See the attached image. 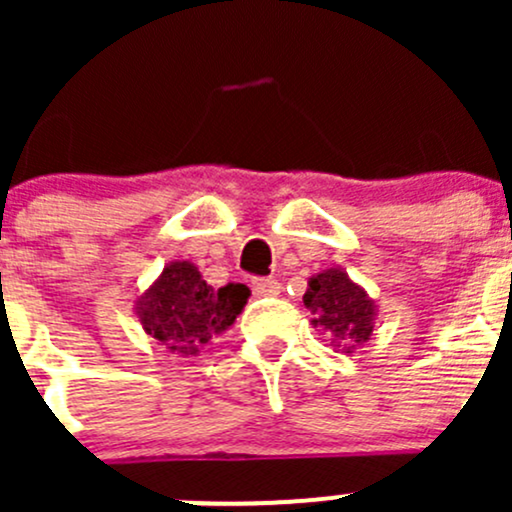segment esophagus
I'll list each match as a JSON object with an SVG mask.
<instances>
[{"instance_id":"obj_1","label":"esophagus","mask_w":512,"mask_h":512,"mask_svg":"<svg viewBox=\"0 0 512 512\" xmlns=\"http://www.w3.org/2000/svg\"><path fill=\"white\" fill-rule=\"evenodd\" d=\"M280 282L272 280V277H255L252 280V292L257 294V297H272V294H280Z\"/></svg>"}]
</instances>
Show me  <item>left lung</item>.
I'll return each instance as SVG.
<instances>
[{"label": "left lung", "mask_w": 512, "mask_h": 512, "mask_svg": "<svg viewBox=\"0 0 512 512\" xmlns=\"http://www.w3.org/2000/svg\"><path fill=\"white\" fill-rule=\"evenodd\" d=\"M302 299L312 312V324L332 339L334 349L352 354L374 334L379 307L342 267H329L309 277Z\"/></svg>", "instance_id": "1"}]
</instances>
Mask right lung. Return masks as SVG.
Masks as SVG:
<instances>
[{
	"mask_svg": "<svg viewBox=\"0 0 512 512\" xmlns=\"http://www.w3.org/2000/svg\"><path fill=\"white\" fill-rule=\"evenodd\" d=\"M245 285L210 287L198 267L175 260L163 267L158 280L136 299V317L143 332L160 347L180 356H198L205 344L227 332L245 309Z\"/></svg>",
	"mask_w": 512,
	"mask_h": 512,
	"instance_id": "right-lung-1",
	"label": "right lung"
}]
</instances>
